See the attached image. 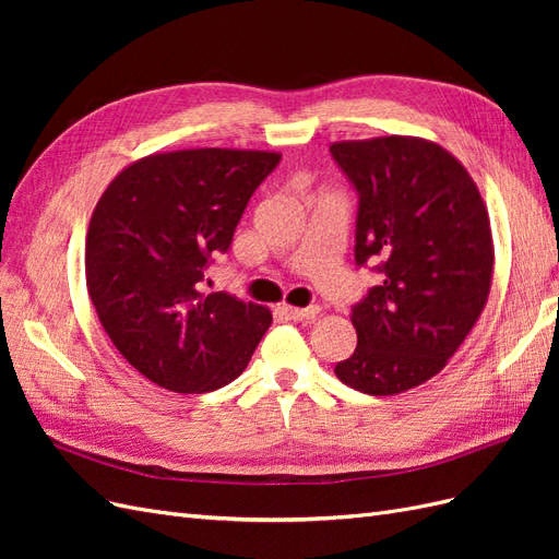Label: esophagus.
Masks as SVG:
<instances>
[{
  "label": "esophagus",
  "instance_id": "esophagus-1",
  "mask_svg": "<svg viewBox=\"0 0 559 559\" xmlns=\"http://www.w3.org/2000/svg\"><path fill=\"white\" fill-rule=\"evenodd\" d=\"M282 312L294 319V321H308V319H314L319 314V306H310V308H292V306H284Z\"/></svg>",
  "mask_w": 559,
  "mask_h": 559
}]
</instances>
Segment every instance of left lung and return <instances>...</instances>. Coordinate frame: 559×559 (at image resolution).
<instances>
[{
  "instance_id": "8db88e82",
  "label": "left lung",
  "mask_w": 559,
  "mask_h": 559,
  "mask_svg": "<svg viewBox=\"0 0 559 559\" xmlns=\"http://www.w3.org/2000/svg\"><path fill=\"white\" fill-rule=\"evenodd\" d=\"M331 156L359 193L354 261L382 277L352 308L357 349L335 376L370 396L408 392L441 373L485 308L487 207L464 165L427 140L335 142Z\"/></svg>"
}]
</instances>
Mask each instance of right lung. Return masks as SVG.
I'll return each instance as SVG.
<instances>
[{"instance_id":"right-lung-1","label":"right lung","mask_w":559,"mask_h":559,"mask_svg":"<svg viewBox=\"0 0 559 559\" xmlns=\"http://www.w3.org/2000/svg\"><path fill=\"white\" fill-rule=\"evenodd\" d=\"M280 160L240 148L154 154L99 198L86 238L88 294L116 349L158 386L202 394L233 382L273 324L267 308L205 294L202 282Z\"/></svg>"}]
</instances>
